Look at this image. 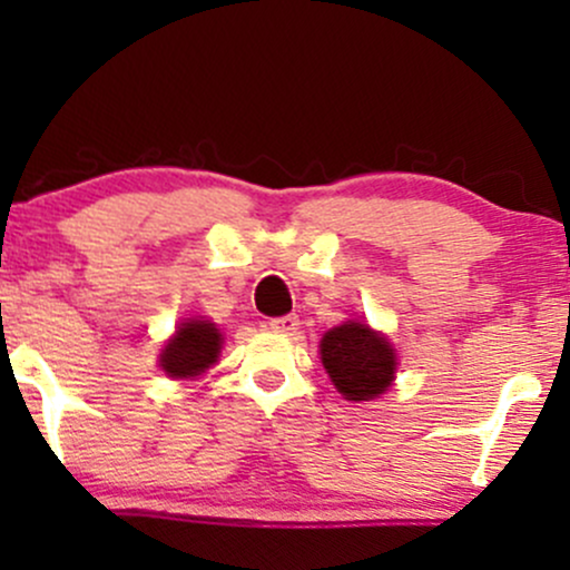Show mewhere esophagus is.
Returning <instances> with one entry per match:
<instances>
[{
	"label": "esophagus",
	"instance_id": "obj_1",
	"mask_svg": "<svg viewBox=\"0 0 570 570\" xmlns=\"http://www.w3.org/2000/svg\"><path fill=\"white\" fill-rule=\"evenodd\" d=\"M297 326H299L297 313H289V316L271 318V330L273 332H286V335H292V332H297Z\"/></svg>",
	"mask_w": 570,
	"mask_h": 570
}]
</instances>
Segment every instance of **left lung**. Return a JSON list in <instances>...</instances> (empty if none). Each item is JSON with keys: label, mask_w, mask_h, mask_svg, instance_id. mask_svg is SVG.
<instances>
[{"label": "left lung", "mask_w": 570, "mask_h": 570, "mask_svg": "<svg viewBox=\"0 0 570 570\" xmlns=\"http://www.w3.org/2000/svg\"><path fill=\"white\" fill-rule=\"evenodd\" d=\"M322 362L335 389L353 402H370L383 394L394 381L396 370V356L389 340L358 322L326 332Z\"/></svg>", "instance_id": "1"}]
</instances>
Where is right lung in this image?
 I'll return each mask as SVG.
<instances>
[{"instance_id": "add662e5", "label": "right lung", "mask_w": 570, "mask_h": 570, "mask_svg": "<svg viewBox=\"0 0 570 570\" xmlns=\"http://www.w3.org/2000/svg\"><path fill=\"white\" fill-rule=\"evenodd\" d=\"M219 348L222 335L217 326L193 318V322L181 324L176 335L168 340L160 356V367L171 377L200 375L203 370H208L217 362Z\"/></svg>"}]
</instances>
